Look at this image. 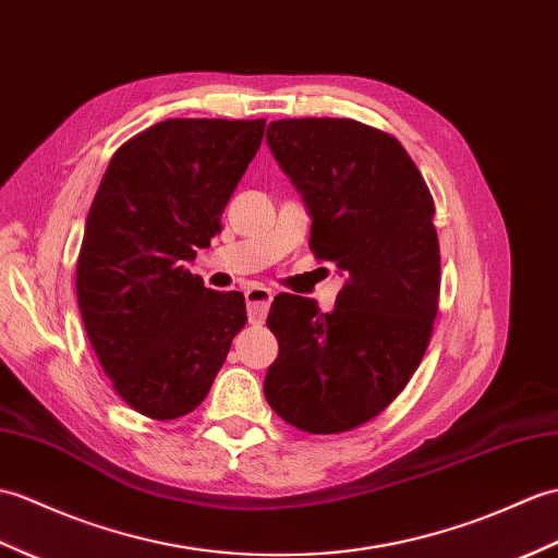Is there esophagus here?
<instances>
[{"label":"esophagus","instance_id":"1","mask_svg":"<svg viewBox=\"0 0 558 558\" xmlns=\"http://www.w3.org/2000/svg\"><path fill=\"white\" fill-rule=\"evenodd\" d=\"M244 300H247V314H250V323H264L266 314L270 308V302H274V292L268 288H262V284H252L244 292Z\"/></svg>","mask_w":558,"mask_h":558}]
</instances>
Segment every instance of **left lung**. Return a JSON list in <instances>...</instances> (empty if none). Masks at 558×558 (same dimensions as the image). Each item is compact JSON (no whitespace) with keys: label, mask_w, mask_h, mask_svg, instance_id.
<instances>
[{"label":"left lung","mask_w":558,"mask_h":558,"mask_svg":"<svg viewBox=\"0 0 558 558\" xmlns=\"http://www.w3.org/2000/svg\"><path fill=\"white\" fill-rule=\"evenodd\" d=\"M268 147L311 214L308 247L344 276L330 314L278 294L264 395L311 435L368 423L404 390L430 342L439 300L435 202L401 142L352 119L268 123Z\"/></svg>","instance_id":"1"}]
</instances>
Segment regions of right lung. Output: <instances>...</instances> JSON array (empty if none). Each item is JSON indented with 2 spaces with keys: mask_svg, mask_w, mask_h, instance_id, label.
I'll list each match as a JSON object with an SVG mask.
<instances>
[{
  "mask_svg": "<svg viewBox=\"0 0 558 558\" xmlns=\"http://www.w3.org/2000/svg\"><path fill=\"white\" fill-rule=\"evenodd\" d=\"M266 121L168 119L116 149L85 220L75 292L104 373L154 421L197 409L247 323L242 292L185 268L262 147Z\"/></svg>",
  "mask_w": 558,
  "mask_h": 558,
  "instance_id": "right-lung-1",
  "label": "right lung"
}]
</instances>
